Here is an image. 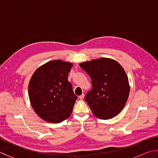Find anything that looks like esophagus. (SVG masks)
<instances>
[{
	"label": "esophagus",
	"mask_w": 158,
	"mask_h": 158,
	"mask_svg": "<svg viewBox=\"0 0 158 158\" xmlns=\"http://www.w3.org/2000/svg\"><path fill=\"white\" fill-rule=\"evenodd\" d=\"M84 97H85L84 94H82L81 95H80V96H79V98L80 99H83V98H84Z\"/></svg>",
	"instance_id": "obj_1"
}]
</instances>
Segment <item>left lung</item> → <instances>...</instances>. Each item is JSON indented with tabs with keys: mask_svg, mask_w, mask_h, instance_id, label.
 Returning a JSON list of instances; mask_svg holds the SVG:
<instances>
[{
	"mask_svg": "<svg viewBox=\"0 0 158 158\" xmlns=\"http://www.w3.org/2000/svg\"><path fill=\"white\" fill-rule=\"evenodd\" d=\"M89 75L92 89L85 100L96 117L111 119L122 111L128 98L130 85L123 67L116 60L100 58L79 64Z\"/></svg>",
	"mask_w": 158,
	"mask_h": 158,
	"instance_id": "obj_1",
	"label": "left lung"
}]
</instances>
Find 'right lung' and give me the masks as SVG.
<instances>
[{
    "mask_svg": "<svg viewBox=\"0 0 158 158\" xmlns=\"http://www.w3.org/2000/svg\"><path fill=\"white\" fill-rule=\"evenodd\" d=\"M73 64L52 60L39 66L28 84L32 109L43 120L60 123L70 115L77 96L73 91L68 75Z\"/></svg>",
    "mask_w": 158,
    "mask_h": 158,
    "instance_id": "obj_1",
    "label": "right lung"
}]
</instances>
